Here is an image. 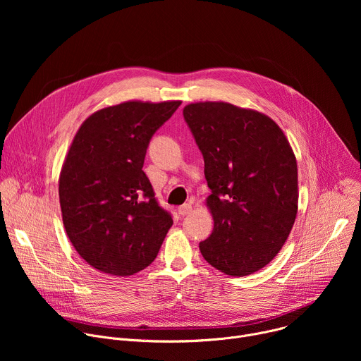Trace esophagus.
Masks as SVG:
<instances>
[{
	"label": "esophagus",
	"instance_id": "obj_1",
	"mask_svg": "<svg viewBox=\"0 0 361 361\" xmlns=\"http://www.w3.org/2000/svg\"><path fill=\"white\" fill-rule=\"evenodd\" d=\"M191 212H192V205L188 204V202H187V204H183L181 207L178 209V213H180L181 216H188Z\"/></svg>",
	"mask_w": 361,
	"mask_h": 361
}]
</instances>
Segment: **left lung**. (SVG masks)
<instances>
[{
    "label": "left lung",
    "instance_id": "obj_1",
    "mask_svg": "<svg viewBox=\"0 0 361 361\" xmlns=\"http://www.w3.org/2000/svg\"><path fill=\"white\" fill-rule=\"evenodd\" d=\"M184 118L204 157L214 228L200 243L204 260L243 277L266 267L297 217L294 151L274 120L224 101L187 104Z\"/></svg>",
    "mask_w": 361,
    "mask_h": 361
}]
</instances>
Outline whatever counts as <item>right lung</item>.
I'll list each match as a JSON object with an SVG mask.
<instances>
[{
  "mask_svg": "<svg viewBox=\"0 0 361 361\" xmlns=\"http://www.w3.org/2000/svg\"><path fill=\"white\" fill-rule=\"evenodd\" d=\"M181 101H124L92 113L75 133L59 178L66 233L75 251L110 276L156 259L173 226L142 171L148 142Z\"/></svg>",
  "mask_w": 361,
  "mask_h": 361,
  "instance_id": "1",
  "label": "right lung"
}]
</instances>
